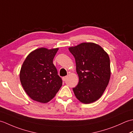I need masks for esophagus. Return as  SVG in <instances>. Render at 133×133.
<instances>
[{
  "mask_svg": "<svg viewBox=\"0 0 133 133\" xmlns=\"http://www.w3.org/2000/svg\"><path fill=\"white\" fill-rule=\"evenodd\" d=\"M66 78H67V77H64L62 78V80H63V81H65L66 79Z\"/></svg>",
  "mask_w": 133,
  "mask_h": 133,
  "instance_id": "1",
  "label": "esophagus"
}]
</instances>
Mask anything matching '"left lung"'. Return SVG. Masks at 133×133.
I'll return each mask as SVG.
<instances>
[{"label": "left lung", "instance_id": "8db88e82", "mask_svg": "<svg viewBox=\"0 0 133 133\" xmlns=\"http://www.w3.org/2000/svg\"><path fill=\"white\" fill-rule=\"evenodd\" d=\"M74 56L79 82L73 91L81 102L89 104L99 99L108 85L111 69L109 56L99 45L92 42L70 47Z\"/></svg>", "mask_w": 133, "mask_h": 133}]
</instances>
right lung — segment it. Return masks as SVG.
<instances>
[{
    "label": "right lung",
    "mask_w": 133,
    "mask_h": 133,
    "mask_svg": "<svg viewBox=\"0 0 133 133\" xmlns=\"http://www.w3.org/2000/svg\"><path fill=\"white\" fill-rule=\"evenodd\" d=\"M58 50L39 48L31 52L22 64L20 81L25 92L34 101L49 102L62 85V79L52 63Z\"/></svg>",
    "instance_id": "add662e5"
}]
</instances>
